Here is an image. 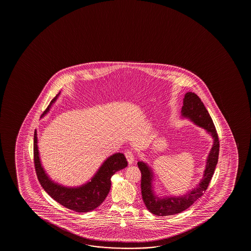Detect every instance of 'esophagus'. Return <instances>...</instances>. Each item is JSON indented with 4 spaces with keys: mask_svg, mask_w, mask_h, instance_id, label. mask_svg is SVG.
Listing matches in <instances>:
<instances>
[{
    "mask_svg": "<svg viewBox=\"0 0 251 251\" xmlns=\"http://www.w3.org/2000/svg\"><path fill=\"white\" fill-rule=\"evenodd\" d=\"M125 156H126L128 164L132 165L134 160V152L131 150H127V151H125Z\"/></svg>",
    "mask_w": 251,
    "mask_h": 251,
    "instance_id": "34e87169",
    "label": "esophagus"
}]
</instances>
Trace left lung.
<instances>
[{
	"mask_svg": "<svg viewBox=\"0 0 251 251\" xmlns=\"http://www.w3.org/2000/svg\"><path fill=\"white\" fill-rule=\"evenodd\" d=\"M181 113L183 117L189 118L194 124L206 129L213 139V144L206 159V165L202 179L195 189L183 196L158 197L152 188L153 174L151 169L144 162H138V167L141 172V196L145 205L151 213L157 216H167L182 213L189 208L196 200L199 199L206 191L213 177L219 159L220 141L216 128L204 103L196 93L189 92L183 99V106Z\"/></svg>",
	"mask_w": 251,
	"mask_h": 251,
	"instance_id": "obj_1",
	"label": "left lung"
}]
</instances>
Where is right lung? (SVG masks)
<instances>
[{
  "instance_id": "1",
  "label": "right lung",
  "mask_w": 251,
  "mask_h": 251,
  "mask_svg": "<svg viewBox=\"0 0 251 251\" xmlns=\"http://www.w3.org/2000/svg\"><path fill=\"white\" fill-rule=\"evenodd\" d=\"M60 93L51 100L41 117L49 112L52 103L58 98ZM34 165L38 179L43 189L55 201L69 209L78 213H86L97 208L103 203L109 194L111 185L110 178L116 172L127 167V162L123 153L111 155L103 162L91 181L79 187H65L53 182L45 173L39 158L37 131L34 132Z\"/></svg>"
}]
</instances>
